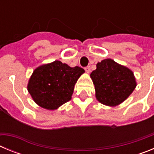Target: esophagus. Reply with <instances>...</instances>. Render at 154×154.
Segmentation results:
<instances>
[{"instance_id": "34e87169", "label": "esophagus", "mask_w": 154, "mask_h": 154, "mask_svg": "<svg viewBox=\"0 0 154 154\" xmlns=\"http://www.w3.org/2000/svg\"><path fill=\"white\" fill-rule=\"evenodd\" d=\"M85 72H86L87 73L90 72V71H91L90 66H86V67L85 68Z\"/></svg>"}]
</instances>
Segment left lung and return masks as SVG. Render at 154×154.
<instances>
[{
    "label": "left lung",
    "mask_w": 154,
    "mask_h": 154,
    "mask_svg": "<svg viewBox=\"0 0 154 154\" xmlns=\"http://www.w3.org/2000/svg\"><path fill=\"white\" fill-rule=\"evenodd\" d=\"M96 99L106 106L123 103L135 89V78L131 70L107 58L96 65L90 75Z\"/></svg>",
    "instance_id": "8db88e82"
}]
</instances>
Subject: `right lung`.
Listing matches in <instances>:
<instances>
[{
	"instance_id": "add662e5",
	"label": "right lung",
	"mask_w": 154,
	"mask_h": 154,
	"mask_svg": "<svg viewBox=\"0 0 154 154\" xmlns=\"http://www.w3.org/2000/svg\"><path fill=\"white\" fill-rule=\"evenodd\" d=\"M84 72L79 66L72 68L55 61L34 71L28 90L34 101L42 108L55 109L70 100L75 84Z\"/></svg>"
}]
</instances>
